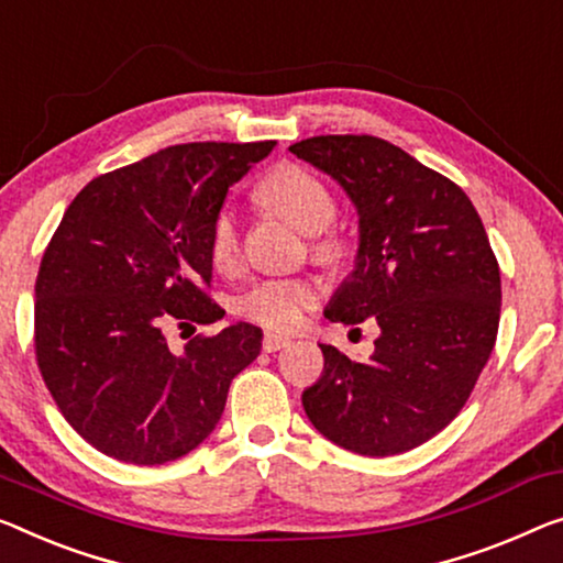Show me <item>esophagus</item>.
Returning a JSON list of instances; mask_svg holds the SVG:
<instances>
[{
	"mask_svg": "<svg viewBox=\"0 0 563 563\" xmlns=\"http://www.w3.org/2000/svg\"><path fill=\"white\" fill-rule=\"evenodd\" d=\"M288 343H290L288 335H283V333H265L263 349L267 351V354H275V351L285 349V346H288Z\"/></svg>",
	"mask_w": 563,
	"mask_h": 563,
	"instance_id": "34e87169",
	"label": "esophagus"
}]
</instances>
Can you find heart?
<instances>
[{"instance_id":"heart-1","label":"heart","mask_w":563,"mask_h":563,"mask_svg":"<svg viewBox=\"0 0 563 563\" xmlns=\"http://www.w3.org/2000/svg\"><path fill=\"white\" fill-rule=\"evenodd\" d=\"M260 205L273 209L292 228L306 234H316L313 253L323 263H339L346 253V242L341 234L325 232L335 217V199L329 184L306 166L283 164L260 181ZM240 234L238 222L230 209L217 212L212 230H209V257L222 273H232L240 265ZM321 288L310 278H273L257 283L240 298L238 310L250 321L267 329L290 331L303 321L306 310L316 306Z\"/></svg>"}]
</instances>
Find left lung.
I'll return each instance as SVG.
<instances>
[{
	"instance_id": "obj_1",
	"label": "left lung",
	"mask_w": 563,
	"mask_h": 563,
	"mask_svg": "<svg viewBox=\"0 0 563 563\" xmlns=\"http://www.w3.org/2000/svg\"><path fill=\"white\" fill-rule=\"evenodd\" d=\"M292 154L329 174L358 212L354 273L325 308L374 318L368 362L323 351L303 409L323 438L368 457L399 455L465 407L496 346L500 271L473 201L448 176L376 136H313Z\"/></svg>"
}]
</instances>
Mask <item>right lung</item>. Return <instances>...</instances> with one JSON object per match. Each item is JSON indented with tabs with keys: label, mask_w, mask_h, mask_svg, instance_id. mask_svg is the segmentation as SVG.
I'll list each match as a JSON object with an SVG mask.
<instances>
[{
	"label": "right lung",
	"mask_w": 563,
	"mask_h": 563,
	"mask_svg": "<svg viewBox=\"0 0 563 563\" xmlns=\"http://www.w3.org/2000/svg\"><path fill=\"white\" fill-rule=\"evenodd\" d=\"M275 141L169 146L96 176L65 209L35 283V354L67 424L108 457L164 465L209 438L263 331L234 323L172 354L169 323H214L209 230Z\"/></svg>",
	"instance_id": "1"
}]
</instances>
